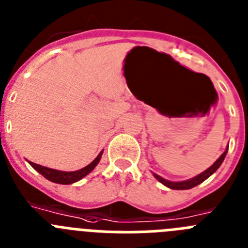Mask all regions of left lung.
<instances>
[{
    "label": "left lung",
    "mask_w": 248,
    "mask_h": 248,
    "mask_svg": "<svg viewBox=\"0 0 248 248\" xmlns=\"http://www.w3.org/2000/svg\"><path fill=\"white\" fill-rule=\"evenodd\" d=\"M227 150H229V148H226V150L223 151L222 155H221V156L218 157V159L216 160V161H215V163L212 164L209 169H206L205 171L201 172V174H199L198 176L192 177V179H189V180L176 181V183H175V181L165 180V179H163V177L159 176V175H156V174H154V176L156 177L157 181H160V183L163 184V185H165L166 187H170V189H172V190H189V189H191V187L198 186L199 184H201L202 181H205L207 177L211 176V175L214 174V172L216 171L218 168H220V165L222 164L223 159H225V156H226Z\"/></svg>",
    "instance_id": "8db88e82"
}]
</instances>
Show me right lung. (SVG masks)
<instances>
[{
	"instance_id": "right-lung-1",
	"label": "right lung",
	"mask_w": 248,
	"mask_h": 248,
	"mask_svg": "<svg viewBox=\"0 0 248 248\" xmlns=\"http://www.w3.org/2000/svg\"><path fill=\"white\" fill-rule=\"evenodd\" d=\"M102 154H103V151H100L99 155H98V156L95 157L91 164H89V165L80 169V170H77V171H59V170H54V169H49V168H46V166L38 165V164H34L32 163V161H30V164L34 170H37L39 174L43 175L47 180L56 184L69 185V184L77 183V181H79L80 179H83L84 176H87V175H88L89 172H91L92 170L98 165L100 157H102Z\"/></svg>"
}]
</instances>
